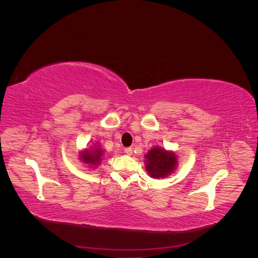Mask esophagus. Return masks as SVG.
I'll return each mask as SVG.
<instances>
[{"instance_id":"1","label":"esophagus","mask_w":258,"mask_h":258,"mask_svg":"<svg viewBox=\"0 0 258 258\" xmlns=\"http://www.w3.org/2000/svg\"><path fill=\"white\" fill-rule=\"evenodd\" d=\"M124 153L127 155H132V148L131 147H126L124 148Z\"/></svg>"}]
</instances>
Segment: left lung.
Wrapping results in <instances>:
<instances>
[{"label": "left lung", "mask_w": 258, "mask_h": 258, "mask_svg": "<svg viewBox=\"0 0 258 258\" xmlns=\"http://www.w3.org/2000/svg\"><path fill=\"white\" fill-rule=\"evenodd\" d=\"M147 173L154 178H161L173 173L177 166L176 155L160 146H154L145 156Z\"/></svg>", "instance_id": "left-lung-1"}]
</instances>
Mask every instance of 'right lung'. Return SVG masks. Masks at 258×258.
Listing matches in <instances>:
<instances>
[{
	"label": "right lung",
	"instance_id": "obj_1",
	"mask_svg": "<svg viewBox=\"0 0 258 258\" xmlns=\"http://www.w3.org/2000/svg\"><path fill=\"white\" fill-rule=\"evenodd\" d=\"M103 155V150L100 148L99 145L91 146L90 148H86L80 153L81 160L88 166L98 167L101 163V157Z\"/></svg>",
	"mask_w": 258,
	"mask_h": 258
}]
</instances>
